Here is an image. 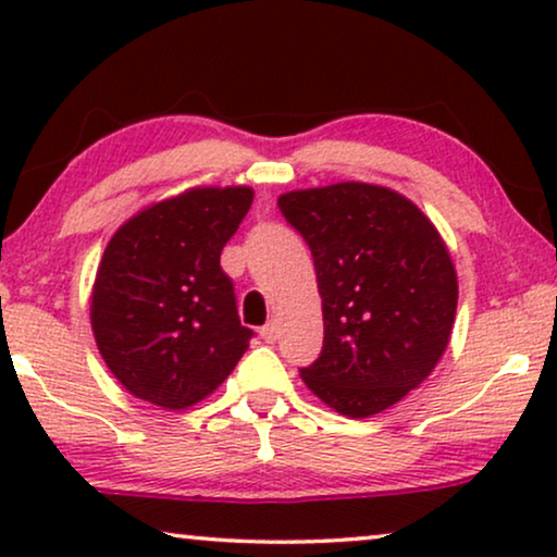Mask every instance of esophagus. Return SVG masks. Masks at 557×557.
<instances>
[{"label": "esophagus", "instance_id": "1", "mask_svg": "<svg viewBox=\"0 0 557 557\" xmlns=\"http://www.w3.org/2000/svg\"><path fill=\"white\" fill-rule=\"evenodd\" d=\"M261 339L263 342H276L278 339V324L276 322H269L261 326Z\"/></svg>", "mask_w": 557, "mask_h": 557}]
</instances>
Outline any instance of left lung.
I'll use <instances>...</instances> for the list:
<instances>
[{
    "label": "left lung",
    "instance_id": "8db88e82",
    "mask_svg": "<svg viewBox=\"0 0 557 557\" xmlns=\"http://www.w3.org/2000/svg\"><path fill=\"white\" fill-rule=\"evenodd\" d=\"M278 208L314 256L324 347L301 380L347 418L395 406L451 339L459 281L421 208L368 182L294 189Z\"/></svg>",
    "mask_w": 557,
    "mask_h": 557
}]
</instances>
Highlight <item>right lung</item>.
<instances>
[{"mask_svg": "<svg viewBox=\"0 0 557 557\" xmlns=\"http://www.w3.org/2000/svg\"><path fill=\"white\" fill-rule=\"evenodd\" d=\"M253 189L193 187L136 212L113 233L90 294V326L134 398L185 410L215 393L248 349L220 250Z\"/></svg>", "mask_w": 557, "mask_h": 557, "instance_id": "1", "label": "right lung"}]
</instances>
